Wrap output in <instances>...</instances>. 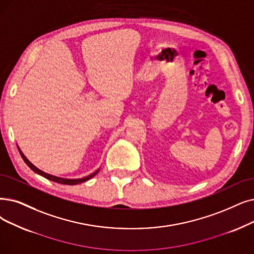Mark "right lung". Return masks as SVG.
Instances as JSON below:
<instances>
[{
    "label": "right lung",
    "instance_id": "obj_1",
    "mask_svg": "<svg viewBox=\"0 0 254 254\" xmlns=\"http://www.w3.org/2000/svg\"><path fill=\"white\" fill-rule=\"evenodd\" d=\"M18 151H19V153H20V156H21V158H23V160L25 161V163L28 165V166L34 171V172H36V173H38V174H40L41 176H43V178H46V179H48V180H50V181H53V182H55V183H59V184H63V185H70V186H73V185H78V184H81V183H84V182H86V181H88V180H90L91 178H93L94 175H96L97 174V172L100 171V170H96L94 173H92V174H90V175H88V176H86V178H83V179H78V180H67V179H62V178H57V176H54V175H51V174H48V173H46V172H43V171H41L40 169H38L37 167H35L34 165H33L25 156H24V153L21 152V150L18 148Z\"/></svg>",
    "mask_w": 254,
    "mask_h": 254
}]
</instances>
